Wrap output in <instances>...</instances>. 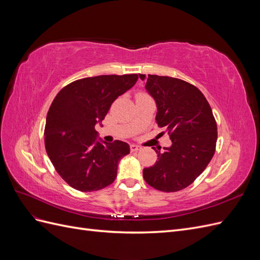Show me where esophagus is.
Returning a JSON list of instances; mask_svg holds the SVG:
<instances>
[{
    "mask_svg": "<svg viewBox=\"0 0 260 260\" xmlns=\"http://www.w3.org/2000/svg\"><path fill=\"white\" fill-rule=\"evenodd\" d=\"M130 149H131V152H138V151H140L141 147L136 145V144H131L130 145Z\"/></svg>",
    "mask_w": 260,
    "mask_h": 260,
    "instance_id": "1",
    "label": "esophagus"
}]
</instances>
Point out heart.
Returning a JSON list of instances; mask_svg holds the SVG:
<instances>
[{
    "instance_id": "1",
    "label": "heart",
    "mask_w": 260,
    "mask_h": 260,
    "mask_svg": "<svg viewBox=\"0 0 260 260\" xmlns=\"http://www.w3.org/2000/svg\"><path fill=\"white\" fill-rule=\"evenodd\" d=\"M138 96H147V95L144 93H140V94H138Z\"/></svg>"
}]
</instances>
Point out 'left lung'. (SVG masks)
I'll return each instance as SVG.
<instances>
[{"instance_id": "left-lung-1", "label": "left lung", "mask_w": 260, "mask_h": 260, "mask_svg": "<svg viewBox=\"0 0 260 260\" xmlns=\"http://www.w3.org/2000/svg\"><path fill=\"white\" fill-rule=\"evenodd\" d=\"M156 102V122L172 142L156 151L158 160L143 169L148 185L162 192H177L194 182L216 151L217 123L210 105L195 85L167 76L141 75ZM164 131L161 135H164Z\"/></svg>"}]
</instances>
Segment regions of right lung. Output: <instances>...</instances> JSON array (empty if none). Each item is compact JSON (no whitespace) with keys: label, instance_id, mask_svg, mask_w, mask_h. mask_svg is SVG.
<instances>
[{"label":"right lung","instance_id":"obj_1","mask_svg":"<svg viewBox=\"0 0 260 260\" xmlns=\"http://www.w3.org/2000/svg\"><path fill=\"white\" fill-rule=\"evenodd\" d=\"M138 78L137 74L83 78L55 96L46 116L45 149L57 174L76 190L99 191L115 181L118 162L130 147L119 140L100 142L95 124Z\"/></svg>","mask_w":260,"mask_h":260}]
</instances>
